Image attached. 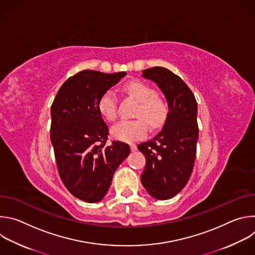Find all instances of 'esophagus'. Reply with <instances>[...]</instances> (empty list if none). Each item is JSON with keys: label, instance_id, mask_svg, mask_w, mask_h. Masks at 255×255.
<instances>
[{"label": "esophagus", "instance_id": "1", "mask_svg": "<svg viewBox=\"0 0 255 255\" xmlns=\"http://www.w3.org/2000/svg\"><path fill=\"white\" fill-rule=\"evenodd\" d=\"M130 148H131V151H136L137 150V146L135 144H130Z\"/></svg>", "mask_w": 255, "mask_h": 255}]
</instances>
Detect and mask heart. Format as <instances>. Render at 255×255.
<instances>
[{
  "label": "heart",
  "instance_id": "heart-1",
  "mask_svg": "<svg viewBox=\"0 0 255 255\" xmlns=\"http://www.w3.org/2000/svg\"><path fill=\"white\" fill-rule=\"evenodd\" d=\"M125 91L140 102L136 111V120H122L111 128L112 136L120 141L132 142L143 138L147 133V123L153 129L162 126L166 119L165 104L156 97L155 91L148 85L132 81L125 85ZM98 110L108 121L117 118V100L112 90H108L98 101Z\"/></svg>",
  "mask_w": 255,
  "mask_h": 255
}]
</instances>
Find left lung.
Listing matches in <instances>:
<instances>
[{"mask_svg":"<svg viewBox=\"0 0 255 255\" xmlns=\"http://www.w3.org/2000/svg\"><path fill=\"white\" fill-rule=\"evenodd\" d=\"M142 77L160 89L168 112L161 131L137 146L146 158L141 183L152 198L168 200L185 188L193 171L199 136L198 105L190 88L169 69L147 68L142 70Z\"/></svg>","mask_w":255,"mask_h":255,"instance_id":"obj_1","label":"left lung"}]
</instances>
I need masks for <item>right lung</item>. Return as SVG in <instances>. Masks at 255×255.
<instances>
[{
	"mask_svg": "<svg viewBox=\"0 0 255 255\" xmlns=\"http://www.w3.org/2000/svg\"><path fill=\"white\" fill-rule=\"evenodd\" d=\"M126 75L80 71L64 82L51 106L50 139L60 178L71 195L87 203L106 196L115 170L130 153L124 142L106 146L109 129L98 110L103 93Z\"/></svg>",
	"mask_w": 255,
	"mask_h": 255,
	"instance_id": "right-lung-1",
	"label": "right lung"
}]
</instances>
